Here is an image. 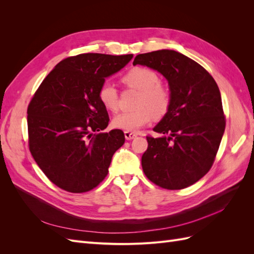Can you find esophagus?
Listing matches in <instances>:
<instances>
[{"instance_id": "1", "label": "esophagus", "mask_w": 254, "mask_h": 254, "mask_svg": "<svg viewBox=\"0 0 254 254\" xmlns=\"http://www.w3.org/2000/svg\"><path fill=\"white\" fill-rule=\"evenodd\" d=\"M124 134H125L126 140H129V141H130V140H133L134 137H136V134H135V133L130 132V131H125Z\"/></svg>"}]
</instances>
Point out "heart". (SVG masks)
Returning <instances> with one entry per match:
<instances>
[{"label": "heart", "instance_id": "1", "mask_svg": "<svg viewBox=\"0 0 254 254\" xmlns=\"http://www.w3.org/2000/svg\"><path fill=\"white\" fill-rule=\"evenodd\" d=\"M122 81L128 88L139 91L134 104L136 109L117 115L112 121L113 127L125 131H137L149 124L152 119H162L170 111L171 91L160 83V76L156 71L145 66H135L123 76ZM97 96L107 110H119V92L112 83H102Z\"/></svg>", "mask_w": 254, "mask_h": 254}]
</instances>
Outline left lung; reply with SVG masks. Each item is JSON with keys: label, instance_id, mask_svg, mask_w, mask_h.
I'll use <instances>...</instances> for the list:
<instances>
[{"label": "left lung", "instance_id": "1", "mask_svg": "<svg viewBox=\"0 0 254 254\" xmlns=\"http://www.w3.org/2000/svg\"><path fill=\"white\" fill-rule=\"evenodd\" d=\"M133 64L157 70L168 80L170 111L147 135L145 176L166 190H182L211 170L225 132L226 117L216 81L193 59L172 50L140 54Z\"/></svg>", "mask_w": 254, "mask_h": 254}]
</instances>
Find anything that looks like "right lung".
Returning <instances> with one entry per match:
<instances>
[{"label": "right lung", "mask_w": 254, "mask_h": 254, "mask_svg": "<svg viewBox=\"0 0 254 254\" xmlns=\"http://www.w3.org/2000/svg\"><path fill=\"white\" fill-rule=\"evenodd\" d=\"M88 53L67 57L53 68L27 108L28 147L49 180L70 193L96 188L112 156L125 143L124 132L109 124L97 92L105 78L132 58Z\"/></svg>", "instance_id": "add662e5"}]
</instances>
